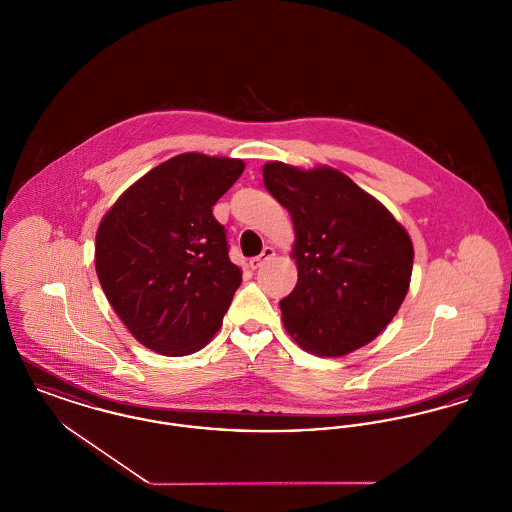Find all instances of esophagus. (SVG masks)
<instances>
[{
  "mask_svg": "<svg viewBox=\"0 0 512 512\" xmlns=\"http://www.w3.org/2000/svg\"><path fill=\"white\" fill-rule=\"evenodd\" d=\"M272 257H274V249H272V247H265L259 257H253V259L249 261V267H251L253 271H257V269H261Z\"/></svg>",
  "mask_w": 512,
  "mask_h": 512,
  "instance_id": "34e87169",
  "label": "esophagus"
}]
</instances>
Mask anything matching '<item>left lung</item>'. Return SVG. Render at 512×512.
I'll return each mask as SVG.
<instances>
[{"instance_id":"obj_1","label":"left lung","mask_w":512,"mask_h":512,"mask_svg":"<svg viewBox=\"0 0 512 512\" xmlns=\"http://www.w3.org/2000/svg\"><path fill=\"white\" fill-rule=\"evenodd\" d=\"M296 232L298 284L280 300L286 331L317 356H346L389 325L406 298L414 247L377 199L332 168H263Z\"/></svg>"}]
</instances>
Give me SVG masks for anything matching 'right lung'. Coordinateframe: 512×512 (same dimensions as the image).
I'll use <instances>...</instances> for the list:
<instances>
[{
	"label": "right lung",
	"instance_id": "1",
	"mask_svg": "<svg viewBox=\"0 0 512 512\" xmlns=\"http://www.w3.org/2000/svg\"><path fill=\"white\" fill-rule=\"evenodd\" d=\"M245 164L178 154L135 181L96 232V274L123 325L164 356L201 350L220 329L241 271L212 207Z\"/></svg>",
	"mask_w": 512,
	"mask_h": 512
}]
</instances>
